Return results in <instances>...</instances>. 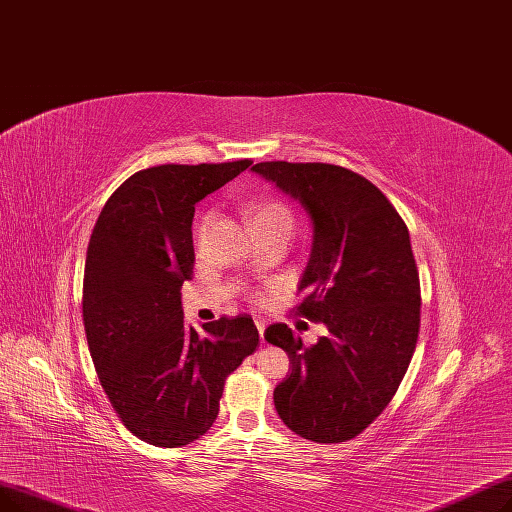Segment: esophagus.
Wrapping results in <instances>:
<instances>
[{
  "label": "esophagus",
  "mask_w": 512,
  "mask_h": 512,
  "mask_svg": "<svg viewBox=\"0 0 512 512\" xmlns=\"http://www.w3.org/2000/svg\"><path fill=\"white\" fill-rule=\"evenodd\" d=\"M256 329H258V335H260V342H264V329H266V323L264 319H256Z\"/></svg>",
  "instance_id": "esophagus-1"
}]
</instances>
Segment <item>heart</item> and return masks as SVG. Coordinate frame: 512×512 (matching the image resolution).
Returning <instances> with one entry per match:
<instances>
[{"mask_svg":"<svg viewBox=\"0 0 512 512\" xmlns=\"http://www.w3.org/2000/svg\"><path fill=\"white\" fill-rule=\"evenodd\" d=\"M250 223L254 231H294V212L281 200H260L250 206Z\"/></svg>","mask_w":512,"mask_h":512,"instance_id":"heart-1","label":"heart"}]
</instances>
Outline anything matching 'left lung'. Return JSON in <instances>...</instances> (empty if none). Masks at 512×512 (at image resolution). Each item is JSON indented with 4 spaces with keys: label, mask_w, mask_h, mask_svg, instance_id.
Returning <instances> with one entry per match:
<instances>
[{
    "label": "left lung",
    "mask_w": 512,
    "mask_h": 512,
    "mask_svg": "<svg viewBox=\"0 0 512 512\" xmlns=\"http://www.w3.org/2000/svg\"><path fill=\"white\" fill-rule=\"evenodd\" d=\"M252 170L310 216L296 310L329 329L308 348L285 323L264 331L291 364L275 387V408L304 440H352L392 402L417 348L421 285L408 229L369 179L344 166L277 160Z\"/></svg>",
    "instance_id": "1"
}]
</instances>
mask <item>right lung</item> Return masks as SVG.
I'll return each instance as SVG.
<instances>
[{"label":"right lung","instance_id":"add662e5","mask_svg":"<svg viewBox=\"0 0 512 512\" xmlns=\"http://www.w3.org/2000/svg\"><path fill=\"white\" fill-rule=\"evenodd\" d=\"M252 160L162 164L120 185L93 227L83 279V321L97 377L139 440L196 442L218 415L225 379L258 346L250 314L183 323L181 285L193 273L196 204Z\"/></svg>","mask_w":512,"mask_h":512}]
</instances>
